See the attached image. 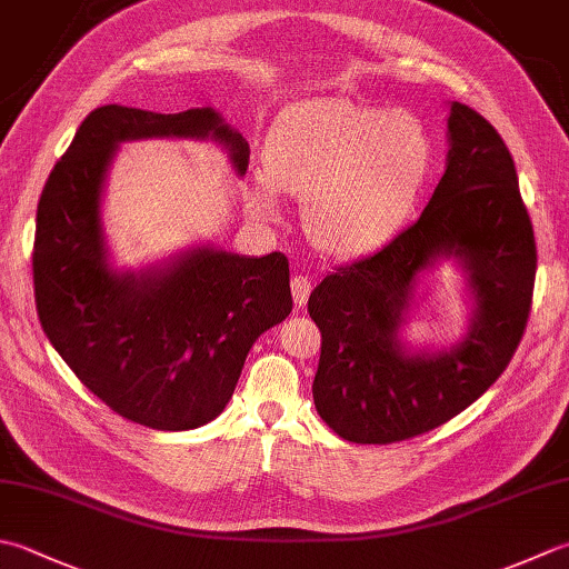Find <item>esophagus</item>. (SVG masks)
I'll list each match as a JSON object with an SVG mask.
<instances>
[{"mask_svg":"<svg viewBox=\"0 0 569 569\" xmlns=\"http://www.w3.org/2000/svg\"><path fill=\"white\" fill-rule=\"evenodd\" d=\"M291 291H293L296 306L303 308L308 303V296H310V278L308 276H293L291 278Z\"/></svg>","mask_w":569,"mask_h":569,"instance_id":"1","label":"esophagus"}]
</instances>
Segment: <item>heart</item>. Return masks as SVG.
I'll use <instances>...</instances> for the list:
<instances>
[{
    "mask_svg": "<svg viewBox=\"0 0 569 569\" xmlns=\"http://www.w3.org/2000/svg\"><path fill=\"white\" fill-rule=\"evenodd\" d=\"M433 142L407 110L320 96L303 100L271 132L269 177H253L247 209L281 219V192L303 199L310 241L332 256H360L405 224L427 187Z\"/></svg>",
    "mask_w": 569,
    "mask_h": 569,
    "instance_id": "1",
    "label": "heart"
}]
</instances>
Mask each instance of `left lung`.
<instances>
[{"label": "left lung", "instance_id": "left-lung-1", "mask_svg": "<svg viewBox=\"0 0 569 569\" xmlns=\"http://www.w3.org/2000/svg\"><path fill=\"white\" fill-rule=\"evenodd\" d=\"M447 138V172L415 224L310 293L322 336L313 402L345 441L441 427L498 380L526 330L538 253L513 158L491 122L456 100ZM443 260L465 276L470 326L447 349H411L401 330L416 288Z\"/></svg>", "mask_w": 569, "mask_h": 569}]
</instances>
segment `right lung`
<instances>
[{"mask_svg":"<svg viewBox=\"0 0 569 569\" xmlns=\"http://www.w3.org/2000/svg\"><path fill=\"white\" fill-rule=\"evenodd\" d=\"M150 138L211 140L247 174L249 142L214 108H96L41 192L33 293L49 342L98 399L136 425L184 431L224 411L253 342L291 313V278L283 253L214 243L118 269L103 227L108 170L122 142Z\"/></svg>","mask_w":569,"mask_h":569,"instance_id":"add662e5","label":"right lung"}]
</instances>
